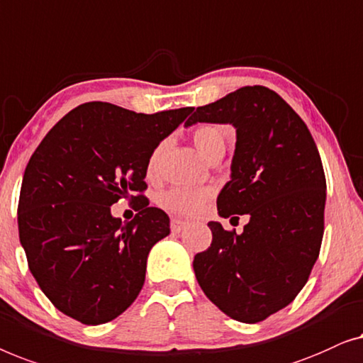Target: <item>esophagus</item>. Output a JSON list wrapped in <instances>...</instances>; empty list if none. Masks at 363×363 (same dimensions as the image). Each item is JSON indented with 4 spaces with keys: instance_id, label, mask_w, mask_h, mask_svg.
Returning <instances> with one entry per match:
<instances>
[{
    "instance_id": "esophagus-1",
    "label": "esophagus",
    "mask_w": 363,
    "mask_h": 363,
    "mask_svg": "<svg viewBox=\"0 0 363 363\" xmlns=\"http://www.w3.org/2000/svg\"><path fill=\"white\" fill-rule=\"evenodd\" d=\"M187 225H189V222L181 220V218H172V220H171V230L174 233L182 232Z\"/></svg>"
}]
</instances>
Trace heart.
<instances>
[{
    "instance_id": "heart-1",
    "label": "heart",
    "mask_w": 363,
    "mask_h": 363,
    "mask_svg": "<svg viewBox=\"0 0 363 363\" xmlns=\"http://www.w3.org/2000/svg\"><path fill=\"white\" fill-rule=\"evenodd\" d=\"M228 136V128L223 125L217 123H207L201 125L194 131V143H196L197 150L202 152L203 156L211 157L213 152L225 150V141ZM166 150V141L160 143L151 152L150 160H147V176L155 177L160 169V161L162 152ZM212 189L211 187H201V189H171L162 194L160 197V203L166 211L177 216H196L206 207V203L212 199Z\"/></svg>"
}]
</instances>
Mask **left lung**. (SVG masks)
I'll use <instances>...</instances> for the list:
<instances>
[{"mask_svg":"<svg viewBox=\"0 0 363 363\" xmlns=\"http://www.w3.org/2000/svg\"><path fill=\"white\" fill-rule=\"evenodd\" d=\"M196 123L237 130L230 181L218 194L217 211L250 220L242 233L208 222L212 243L194 257V272L228 318L259 323L298 296L319 257L325 176L318 146L299 115L262 85L199 106L186 126Z\"/></svg>","mask_w":363,"mask_h":363,"instance_id":"obj_1","label":"left lung"}]
</instances>
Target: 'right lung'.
<instances>
[{"label":"right lung","instance_id":"obj_1","mask_svg":"<svg viewBox=\"0 0 363 363\" xmlns=\"http://www.w3.org/2000/svg\"><path fill=\"white\" fill-rule=\"evenodd\" d=\"M191 111L145 115L90 101L59 120L30 156L19 194V242L60 313L99 325L138 298L150 250L171 232L167 213L141 196L147 160ZM121 196L140 199L131 223L111 216Z\"/></svg>","mask_w":363,"mask_h":363}]
</instances>
